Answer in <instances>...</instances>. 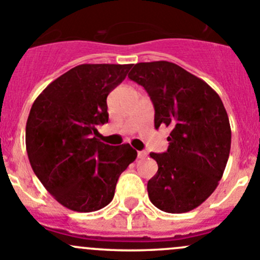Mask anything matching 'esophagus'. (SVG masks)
<instances>
[{
	"label": "esophagus",
	"instance_id": "obj_1",
	"mask_svg": "<svg viewBox=\"0 0 260 260\" xmlns=\"http://www.w3.org/2000/svg\"><path fill=\"white\" fill-rule=\"evenodd\" d=\"M137 156H138V158H146L147 157V152L146 151H138V153H137Z\"/></svg>",
	"mask_w": 260,
	"mask_h": 260
}]
</instances>
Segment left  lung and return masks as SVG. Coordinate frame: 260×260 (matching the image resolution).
Wrapping results in <instances>:
<instances>
[{"label": "left lung", "mask_w": 260, "mask_h": 260, "mask_svg": "<svg viewBox=\"0 0 260 260\" xmlns=\"http://www.w3.org/2000/svg\"><path fill=\"white\" fill-rule=\"evenodd\" d=\"M128 78L148 93L154 128L171 129L167 151L149 153L158 165L147 183L149 200L171 214L193 210L217 187L229 158L232 129L224 104L210 85L174 62H138Z\"/></svg>", "instance_id": "left-lung-1"}]
</instances>
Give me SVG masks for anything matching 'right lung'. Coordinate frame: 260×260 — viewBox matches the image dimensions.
Wrapping results in <instances>:
<instances>
[{"label": "right lung", "mask_w": 260, "mask_h": 260, "mask_svg": "<svg viewBox=\"0 0 260 260\" xmlns=\"http://www.w3.org/2000/svg\"><path fill=\"white\" fill-rule=\"evenodd\" d=\"M132 64H81L35 99L26 123V151L34 172L65 208L91 212L113 200L120 174L137 157L128 143L98 140L108 122L107 96Z\"/></svg>", "instance_id": "add662e5"}]
</instances>
